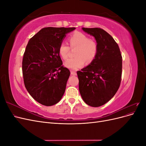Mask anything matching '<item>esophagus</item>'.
I'll list each match as a JSON object with an SVG mask.
<instances>
[{"label":"esophagus","instance_id":"34e87169","mask_svg":"<svg viewBox=\"0 0 146 146\" xmlns=\"http://www.w3.org/2000/svg\"><path fill=\"white\" fill-rule=\"evenodd\" d=\"M70 74H71L72 76H76V75H77V72H75V71H72V70H71V71H70Z\"/></svg>","mask_w":146,"mask_h":146}]
</instances>
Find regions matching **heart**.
<instances>
[{"mask_svg":"<svg viewBox=\"0 0 146 146\" xmlns=\"http://www.w3.org/2000/svg\"><path fill=\"white\" fill-rule=\"evenodd\" d=\"M70 45L77 47L75 51L76 57L66 60L64 65L66 68L71 70H77L84 66L85 61L90 63L94 60L98 53V44L92 39H89L85 34L81 32H76L69 38ZM69 47L66 43L60 44L58 53L63 59H66L68 56Z\"/></svg>","mask_w":146,"mask_h":146,"instance_id":"1","label":"heart"}]
</instances>
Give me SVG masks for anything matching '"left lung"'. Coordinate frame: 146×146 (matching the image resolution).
<instances>
[{"mask_svg": "<svg viewBox=\"0 0 146 146\" xmlns=\"http://www.w3.org/2000/svg\"><path fill=\"white\" fill-rule=\"evenodd\" d=\"M94 36L98 53L82 71H78L79 91L85 102L93 107L105 104L115 95L121 84L122 55L113 37L100 28H82Z\"/></svg>", "mask_w": 146, "mask_h": 146, "instance_id": "left-lung-1", "label": "left lung"}]
</instances>
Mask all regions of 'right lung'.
Segmentation results:
<instances>
[{"label": "right lung", "mask_w": 146, "mask_h": 146, "mask_svg": "<svg viewBox=\"0 0 146 146\" xmlns=\"http://www.w3.org/2000/svg\"><path fill=\"white\" fill-rule=\"evenodd\" d=\"M75 27H46L31 38L23 60L25 86L38 102L52 106L61 99L70 76L64 68L58 48Z\"/></svg>", "instance_id": "1"}]
</instances>
